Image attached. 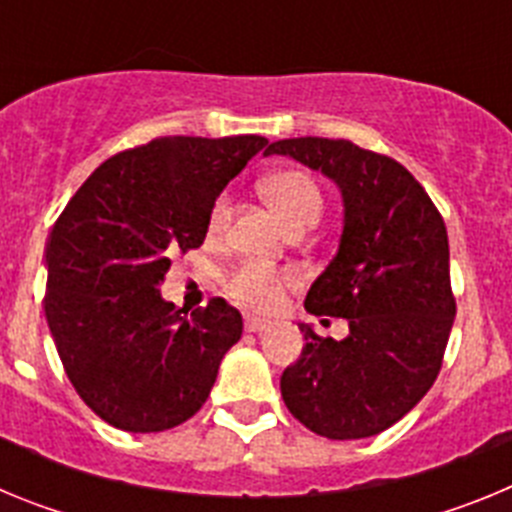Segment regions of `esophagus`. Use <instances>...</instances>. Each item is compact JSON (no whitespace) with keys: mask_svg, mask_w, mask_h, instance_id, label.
<instances>
[{"mask_svg":"<svg viewBox=\"0 0 512 512\" xmlns=\"http://www.w3.org/2000/svg\"><path fill=\"white\" fill-rule=\"evenodd\" d=\"M269 320H261V318H246V330L248 333H261V330L269 328Z\"/></svg>","mask_w":512,"mask_h":512,"instance_id":"34e87169","label":"esophagus"}]
</instances>
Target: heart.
I'll list each match as a JSON object with an SVG mask.
<instances>
[{
  "label": "heart",
  "instance_id": "obj_1",
  "mask_svg": "<svg viewBox=\"0 0 512 512\" xmlns=\"http://www.w3.org/2000/svg\"><path fill=\"white\" fill-rule=\"evenodd\" d=\"M261 192H264L266 202L274 207L282 223L287 228H295V225H307L318 223L320 215H323V192H320L318 182L312 179L307 171L300 169H287L279 171V174L269 176L264 184H261ZM230 217V200L228 197H220V200L212 205L210 212V230L212 233H220L225 230ZM225 292L233 297L238 305L248 307V310H274L279 302L284 300V292L292 284V274L277 266H269L264 261H241L238 266L225 274L223 279Z\"/></svg>",
  "mask_w": 512,
  "mask_h": 512
}]
</instances>
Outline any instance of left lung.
<instances>
[{"mask_svg": "<svg viewBox=\"0 0 512 512\" xmlns=\"http://www.w3.org/2000/svg\"><path fill=\"white\" fill-rule=\"evenodd\" d=\"M271 153L323 171L343 197L338 253L312 282L305 310L346 318L348 336L320 338L300 323L307 343L282 374L284 405L318 436H377L441 372L456 315L446 225L395 158L330 138L277 140Z\"/></svg>", "mask_w": 512, "mask_h": 512, "instance_id": "1", "label": "left lung"}]
</instances>
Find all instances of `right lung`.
<instances>
[{
  "mask_svg": "<svg viewBox=\"0 0 512 512\" xmlns=\"http://www.w3.org/2000/svg\"><path fill=\"white\" fill-rule=\"evenodd\" d=\"M269 140L169 135L107 158L45 248V320L89 408L120 431L158 433L205 405L243 333L223 297L182 315L158 292L176 251L200 248L233 176Z\"/></svg>",
  "mask_w": 512,
  "mask_h": 512,
  "instance_id": "add662e5",
  "label": "right lung"
}]
</instances>
